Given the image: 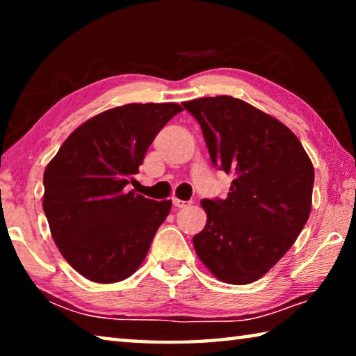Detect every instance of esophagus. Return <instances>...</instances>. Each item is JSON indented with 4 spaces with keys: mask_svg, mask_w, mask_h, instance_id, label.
Listing matches in <instances>:
<instances>
[{
    "mask_svg": "<svg viewBox=\"0 0 356 356\" xmlns=\"http://www.w3.org/2000/svg\"><path fill=\"white\" fill-rule=\"evenodd\" d=\"M172 204L177 209H185V207L191 206V201H184V200H179V197H172Z\"/></svg>",
    "mask_w": 356,
    "mask_h": 356,
    "instance_id": "obj_1",
    "label": "esophagus"
}]
</instances>
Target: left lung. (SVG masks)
<instances>
[{
  "label": "left lung",
  "instance_id": "left-lung-1",
  "mask_svg": "<svg viewBox=\"0 0 356 356\" xmlns=\"http://www.w3.org/2000/svg\"><path fill=\"white\" fill-rule=\"evenodd\" d=\"M201 125L210 160L234 174L226 200H202L207 222L193 237L215 278L250 284L293 245L309 218L314 168L278 119L231 95L184 102Z\"/></svg>",
  "mask_w": 356,
  "mask_h": 356
}]
</instances>
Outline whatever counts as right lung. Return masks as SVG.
Segmentation results:
<instances>
[{
	"instance_id": "1",
	"label": "right lung",
	"mask_w": 356,
	"mask_h": 356,
	"mask_svg": "<svg viewBox=\"0 0 356 356\" xmlns=\"http://www.w3.org/2000/svg\"><path fill=\"white\" fill-rule=\"evenodd\" d=\"M177 104H129L88 119L44 172V212L65 261L102 284L134 275L171 201L129 190L156 134Z\"/></svg>"
}]
</instances>
